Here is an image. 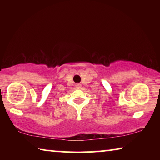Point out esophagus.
<instances>
[{
	"mask_svg": "<svg viewBox=\"0 0 160 160\" xmlns=\"http://www.w3.org/2000/svg\"><path fill=\"white\" fill-rule=\"evenodd\" d=\"M81 87H82V85H81L80 84H76V88H81Z\"/></svg>",
	"mask_w": 160,
	"mask_h": 160,
	"instance_id": "obj_1",
	"label": "esophagus"
}]
</instances>
